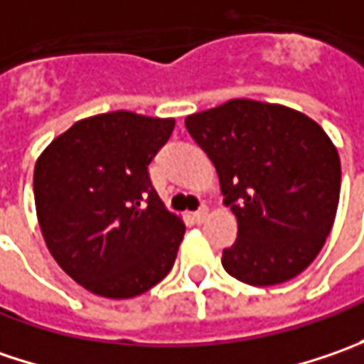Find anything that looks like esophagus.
I'll return each mask as SVG.
<instances>
[{
  "mask_svg": "<svg viewBox=\"0 0 364 364\" xmlns=\"http://www.w3.org/2000/svg\"><path fill=\"white\" fill-rule=\"evenodd\" d=\"M192 217H194L196 223H204L206 217H208V206H200L198 210H194V213H192Z\"/></svg>",
  "mask_w": 364,
  "mask_h": 364,
  "instance_id": "obj_1",
  "label": "esophagus"
}]
</instances>
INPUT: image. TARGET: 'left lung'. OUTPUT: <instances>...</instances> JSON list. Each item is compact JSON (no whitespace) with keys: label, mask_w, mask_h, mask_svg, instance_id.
<instances>
[{"label":"left lung","mask_w":364,"mask_h":364,"mask_svg":"<svg viewBox=\"0 0 364 364\" xmlns=\"http://www.w3.org/2000/svg\"><path fill=\"white\" fill-rule=\"evenodd\" d=\"M186 129L217 168L239 232L223 267L249 286L301 273L332 231L341 158L326 132L296 109L231 99L192 113Z\"/></svg>","instance_id":"obj_1"}]
</instances>
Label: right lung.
<instances>
[{
	"mask_svg": "<svg viewBox=\"0 0 364 364\" xmlns=\"http://www.w3.org/2000/svg\"><path fill=\"white\" fill-rule=\"evenodd\" d=\"M174 125L132 111L92 115L36 160V215L50 255L95 296H141L174 265L186 227L147 174Z\"/></svg>",
	"mask_w": 364,
	"mask_h": 364,
	"instance_id": "obj_1",
	"label": "right lung"
}]
</instances>
